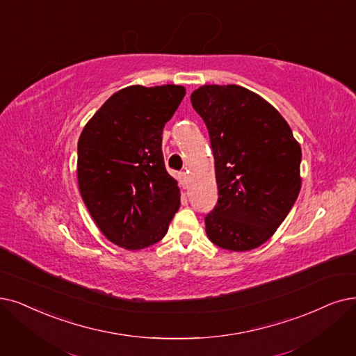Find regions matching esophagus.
Returning a JSON list of instances; mask_svg holds the SVG:
<instances>
[{"instance_id":"esophagus-1","label":"esophagus","mask_w":356,"mask_h":356,"mask_svg":"<svg viewBox=\"0 0 356 356\" xmlns=\"http://www.w3.org/2000/svg\"><path fill=\"white\" fill-rule=\"evenodd\" d=\"M178 179H179V184H181L182 188H187L188 187V175L186 172H181L178 175Z\"/></svg>"}]
</instances>
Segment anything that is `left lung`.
<instances>
[{
	"label": "left lung",
	"mask_w": 356,
	"mask_h": 356,
	"mask_svg": "<svg viewBox=\"0 0 356 356\" xmlns=\"http://www.w3.org/2000/svg\"><path fill=\"white\" fill-rule=\"evenodd\" d=\"M191 104L209 130L219 190L206 234L223 250L257 248L300 194L301 146L279 111L243 86L204 84Z\"/></svg>",
	"instance_id": "1"
}]
</instances>
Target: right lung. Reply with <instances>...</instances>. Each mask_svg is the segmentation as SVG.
<instances>
[{"instance_id":"1","label":"right lung","mask_w":356,"mask_h":356,"mask_svg":"<svg viewBox=\"0 0 356 356\" xmlns=\"http://www.w3.org/2000/svg\"><path fill=\"white\" fill-rule=\"evenodd\" d=\"M186 88L140 84L113 93L84 125L77 145V181L101 232L136 251L166 235L179 209V188L163 163L162 131Z\"/></svg>"}]
</instances>
